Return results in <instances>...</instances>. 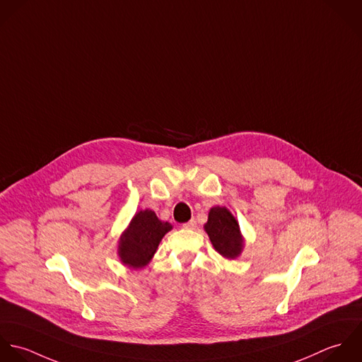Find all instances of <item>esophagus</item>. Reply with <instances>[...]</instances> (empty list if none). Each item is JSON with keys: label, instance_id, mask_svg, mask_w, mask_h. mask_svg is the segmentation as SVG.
Returning <instances> with one entry per match:
<instances>
[{"label": "esophagus", "instance_id": "obj_1", "mask_svg": "<svg viewBox=\"0 0 362 362\" xmlns=\"http://www.w3.org/2000/svg\"><path fill=\"white\" fill-rule=\"evenodd\" d=\"M185 229H194L196 226H197V222H196V219H190L189 222H186V223H183L182 225Z\"/></svg>", "mask_w": 362, "mask_h": 362}]
</instances>
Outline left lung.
<instances>
[{
	"label": "left lung",
	"instance_id": "left-lung-1",
	"mask_svg": "<svg viewBox=\"0 0 362 362\" xmlns=\"http://www.w3.org/2000/svg\"><path fill=\"white\" fill-rule=\"evenodd\" d=\"M206 232L218 253L226 259H236L243 250V236L236 218L226 207H213L209 221L204 225Z\"/></svg>",
	"mask_w": 362,
	"mask_h": 362
}]
</instances>
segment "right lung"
<instances>
[{
    "mask_svg": "<svg viewBox=\"0 0 362 362\" xmlns=\"http://www.w3.org/2000/svg\"><path fill=\"white\" fill-rule=\"evenodd\" d=\"M172 229L152 210L139 211L119 239L117 253L120 262L130 269H143L153 257L159 242Z\"/></svg>",
    "mask_w": 362,
    "mask_h": 362,
    "instance_id": "add662e5",
    "label": "right lung"
}]
</instances>
